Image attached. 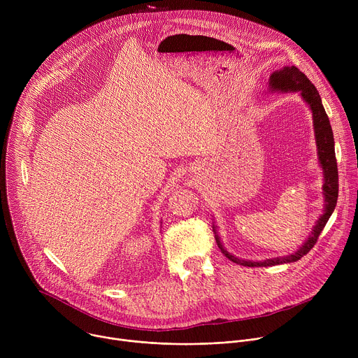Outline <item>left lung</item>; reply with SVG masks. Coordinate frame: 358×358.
I'll return each mask as SVG.
<instances>
[{
	"label": "left lung",
	"mask_w": 358,
	"mask_h": 358,
	"mask_svg": "<svg viewBox=\"0 0 358 358\" xmlns=\"http://www.w3.org/2000/svg\"><path fill=\"white\" fill-rule=\"evenodd\" d=\"M269 86L273 90H297L303 96L312 109L313 113V126H315V133H316V143L319 148V160L324 171V185H323V194L326 198V208L323 215L319 218L312 235L309 239L304 242V245L294 252L293 255H289V257L283 258H273V259H266L262 262H253V261H243L238 259L229 252H227L220 241V236L215 232V227H213L214 234H215V241L221 249V252L225 255V257L242 266H273V265H280V264H289V262H296L300 258H303L306 253H309V250L316 245L323 228L326 227L330 215L333 214L336 203H337V196H338V170H337V160H336V152H334V137H333V130L330 126L329 116L322 105V99L320 94L316 89V86L309 80V78L306 76L303 72H300L296 66H285L282 71L273 72L271 79H269Z\"/></svg>",
	"instance_id": "left-lung-1"
}]
</instances>
